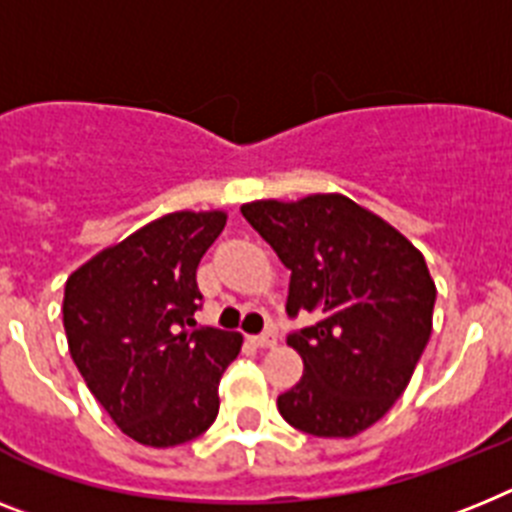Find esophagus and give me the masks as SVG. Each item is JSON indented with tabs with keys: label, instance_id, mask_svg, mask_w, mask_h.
<instances>
[{
	"label": "esophagus",
	"instance_id": "34e87169",
	"mask_svg": "<svg viewBox=\"0 0 512 512\" xmlns=\"http://www.w3.org/2000/svg\"><path fill=\"white\" fill-rule=\"evenodd\" d=\"M252 343H255V346H260V349H273V346L278 343V336L268 330V333H260V336L252 338Z\"/></svg>",
	"mask_w": 512,
	"mask_h": 512
}]
</instances>
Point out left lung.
<instances>
[{
	"label": "left lung",
	"instance_id": "8db88e82",
	"mask_svg": "<svg viewBox=\"0 0 512 512\" xmlns=\"http://www.w3.org/2000/svg\"><path fill=\"white\" fill-rule=\"evenodd\" d=\"M291 270L286 312L317 322L289 336L304 375L278 395L291 427L354 437L393 409L432 333L435 281L388 221L338 192L242 205Z\"/></svg>",
	"mask_w": 512,
	"mask_h": 512
}]
</instances>
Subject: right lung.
<instances>
[{"label": "right lung", "mask_w": 512, "mask_h": 512, "mask_svg": "<svg viewBox=\"0 0 512 512\" xmlns=\"http://www.w3.org/2000/svg\"><path fill=\"white\" fill-rule=\"evenodd\" d=\"M226 210H176L101 249L64 283L72 362L111 422L148 448L200 437L242 333L197 328V265Z\"/></svg>", "instance_id": "add662e5"}]
</instances>
